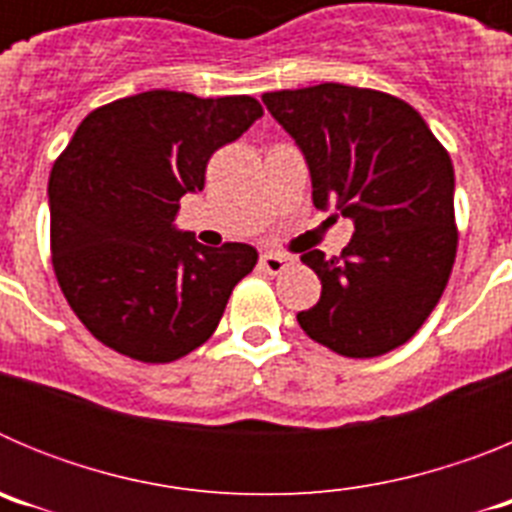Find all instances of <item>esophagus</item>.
<instances>
[{"label":"esophagus","mask_w":512,"mask_h":512,"mask_svg":"<svg viewBox=\"0 0 512 512\" xmlns=\"http://www.w3.org/2000/svg\"><path fill=\"white\" fill-rule=\"evenodd\" d=\"M287 256H279V253H264L261 256V269L266 271V274H271V277H277V274H282L284 269H287Z\"/></svg>","instance_id":"esophagus-1"}]
</instances>
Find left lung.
<instances>
[{"label":"left lung","mask_w":512,"mask_h":512,"mask_svg":"<svg viewBox=\"0 0 512 512\" xmlns=\"http://www.w3.org/2000/svg\"><path fill=\"white\" fill-rule=\"evenodd\" d=\"M261 99L305 153L315 207L354 220L341 256H300L323 284L318 305L297 312L300 328L348 359L408 343L441 300L459 246L449 151L408 102L377 89L328 81Z\"/></svg>","instance_id":"8db88e82"}]
</instances>
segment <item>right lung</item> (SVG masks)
Here are the masks:
<instances>
[{"instance_id":"add662e5","label":"right lung","mask_w":512,"mask_h":512,"mask_svg":"<svg viewBox=\"0 0 512 512\" xmlns=\"http://www.w3.org/2000/svg\"><path fill=\"white\" fill-rule=\"evenodd\" d=\"M261 115L246 94L153 89L81 120L48 182L51 261L63 297L99 343L169 364L215 333L259 253L248 243L202 246L174 217L184 194L205 187L212 153Z\"/></svg>"}]
</instances>
